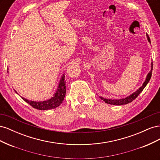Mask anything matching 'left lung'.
<instances>
[{
    "instance_id": "left-lung-1",
    "label": "left lung",
    "mask_w": 160,
    "mask_h": 160,
    "mask_svg": "<svg viewBox=\"0 0 160 160\" xmlns=\"http://www.w3.org/2000/svg\"><path fill=\"white\" fill-rule=\"evenodd\" d=\"M147 38L149 42H151L150 41V38L149 37V36L147 35ZM152 70H153V62H152V69L151 71H149V73L148 74L147 77H146V81H144V83H143L142 86L139 89H138L136 91L134 92L133 93H132V95H130L129 96L127 97V98H123V99H105L102 98V97H99V98L102 99L103 101L106 103L108 104H111V105H125L128 104L133 101L140 94V93H142V91L143 90V89L146 88V86L147 85V84L148 83V82L149 81L150 79H151L152 77Z\"/></svg>"
}]
</instances>
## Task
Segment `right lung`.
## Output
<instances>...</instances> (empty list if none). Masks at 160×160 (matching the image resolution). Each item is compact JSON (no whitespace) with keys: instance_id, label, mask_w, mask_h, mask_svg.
Here are the masks:
<instances>
[{"instance_id":"obj_1","label":"right lung","mask_w":160,"mask_h":160,"mask_svg":"<svg viewBox=\"0 0 160 160\" xmlns=\"http://www.w3.org/2000/svg\"><path fill=\"white\" fill-rule=\"evenodd\" d=\"M65 85L66 83L65 81V75H63L60 80V83L59 84V87H58L57 91L50 99L43 101H34L26 99L24 98H22V97L21 98L24 101H25L27 103L31 105L35 109L39 110H48L55 109L59 107L62 103V101L64 100L66 93Z\"/></svg>"}]
</instances>
